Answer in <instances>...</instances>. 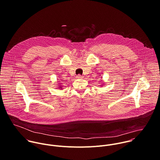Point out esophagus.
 Here are the masks:
<instances>
[{
    "label": "esophagus",
    "instance_id": "1",
    "mask_svg": "<svg viewBox=\"0 0 160 160\" xmlns=\"http://www.w3.org/2000/svg\"><path fill=\"white\" fill-rule=\"evenodd\" d=\"M77 78H78V79H82V78H83V77H82V76H81L80 75H78L77 76Z\"/></svg>",
    "mask_w": 160,
    "mask_h": 160
}]
</instances>
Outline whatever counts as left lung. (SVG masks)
Instances as JSON below:
<instances>
[{
  "instance_id": "1",
  "label": "left lung",
  "mask_w": 160,
  "mask_h": 160,
  "mask_svg": "<svg viewBox=\"0 0 160 160\" xmlns=\"http://www.w3.org/2000/svg\"><path fill=\"white\" fill-rule=\"evenodd\" d=\"M102 84H103V83H102V84H101V86H102Z\"/></svg>"
}]
</instances>
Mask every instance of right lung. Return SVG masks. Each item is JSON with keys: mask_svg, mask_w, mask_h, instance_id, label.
Listing matches in <instances>:
<instances>
[{"mask_svg": "<svg viewBox=\"0 0 160 160\" xmlns=\"http://www.w3.org/2000/svg\"><path fill=\"white\" fill-rule=\"evenodd\" d=\"M58 87V88H59V89H62V87H61V85H59V87Z\"/></svg>", "mask_w": 160, "mask_h": 160, "instance_id": "obj_1", "label": "right lung"}]
</instances>
